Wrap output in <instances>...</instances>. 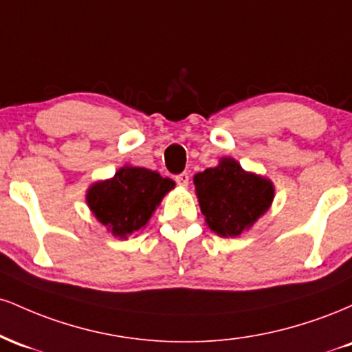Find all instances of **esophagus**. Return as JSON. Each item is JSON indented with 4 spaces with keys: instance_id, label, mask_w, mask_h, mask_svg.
Returning a JSON list of instances; mask_svg holds the SVG:
<instances>
[{
    "instance_id": "esophagus-1",
    "label": "esophagus",
    "mask_w": 352,
    "mask_h": 352,
    "mask_svg": "<svg viewBox=\"0 0 352 352\" xmlns=\"http://www.w3.org/2000/svg\"><path fill=\"white\" fill-rule=\"evenodd\" d=\"M188 180H190V177H188V173H187V172L179 173V175L175 177V182H177V184H179L180 187H184V188H187V187H188Z\"/></svg>"
}]
</instances>
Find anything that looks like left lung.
Listing matches in <instances>:
<instances>
[{
    "instance_id": "1",
    "label": "left lung",
    "mask_w": 352,
    "mask_h": 352,
    "mask_svg": "<svg viewBox=\"0 0 352 352\" xmlns=\"http://www.w3.org/2000/svg\"><path fill=\"white\" fill-rule=\"evenodd\" d=\"M193 185L205 223L221 238L248 232L274 199L272 180L246 172L232 157H221L217 167L195 173Z\"/></svg>"
}]
</instances>
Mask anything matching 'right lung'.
<instances>
[{
  "mask_svg": "<svg viewBox=\"0 0 352 352\" xmlns=\"http://www.w3.org/2000/svg\"><path fill=\"white\" fill-rule=\"evenodd\" d=\"M175 182L159 172L124 165L114 177L89 185L86 204L100 225L112 236L127 240L145 228L160 201Z\"/></svg>",
  "mask_w": 352,
  "mask_h": 352,
  "instance_id": "add662e5",
  "label": "right lung"
}]
</instances>
